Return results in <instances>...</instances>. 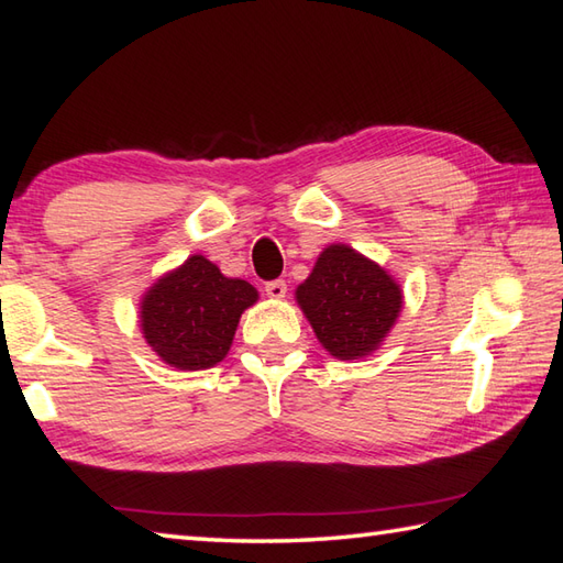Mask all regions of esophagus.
<instances>
[{
  "mask_svg": "<svg viewBox=\"0 0 563 563\" xmlns=\"http://www.w3.org/2000/svg\"><path fill=\"white\" fill-rule=\"evenodd\" d=\"M285 292H288V285H285V280H271V283H266V295L273 297V300H283Z\"/></svg>",
  "mask_w": 563,
  "mask_h": 563,
  "instance_id": "34e87169",
  "label": "esophagus"
}]
</instances>
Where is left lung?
<instances>
[{
  "label": "left lung",
  "mask_w": 563,
  "mask_h": 563,
  "mask_svg": "<svg viewBox=\"0 0 563 563\" xmlns=\"http://www.w3.org/2000/svg\"><path fill=\"white\" fill-rule=\"evenodd\" d=\"M295 297L319 343L339 361L377 351L404 305L399 283L345 244L321 251Z\"/></svg>",
  "instance_id": "left-lung-1"
}]
</instances>
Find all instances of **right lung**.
I'll return each mask as SVG.
<instances>
[{"label": "right lung", "mask_w": 563, "mask_h": 563, "mask_svg": "<svg viewBox=\"0 0 563 563\" xmlns=\"http://www.w3.org/2000/svg\"><path fill=\"white\" fill-rule=\"evenodd\" d=\"M256 300L254 285L227 278L212 261L196 254L145 292L140 324L166 365L206 369L230 351L239 317Z\"/></svg>", "instance_id": "right-lung-1"}]
</instances>
